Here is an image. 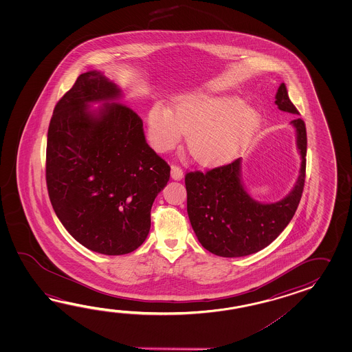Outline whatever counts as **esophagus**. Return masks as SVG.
I'll list each match as a JSON object with an SVG mask.
<instances>
[{"instance_id":"34e87169","label":"esophagus","mask_w":352,"mask_h":352,"mask_svg":"<svg viewBox=\"0 0 352 352\" xmlns=\"http://www.w3.org/2000/svg\"><path fill=\"white\" fill-rule=\"evenodd\" d=\"M171 176H173V179H177V181L182 179V177H184L182 168H181L179 165L171 166Z\"/></svg>"}]
</instances>
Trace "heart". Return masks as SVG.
Returning <instances> with one entry per match:
<instances>
[{
    "label": "heart",
    "instance_id": "obj_1",
    "mask_svg": "<svg viewBox=\"0 0 352 352\" xmlns=\"http://www.w3.org/2000/svg\"><path fill=\"white\" fill-rule=\"evenodd\" d=\"M258 120V112L239 98L192 94L179 98L173 112L162 105L152 107L148 126L155 148L170 150L186 133L190 155L210 164L239 150Z\"/></svg>",
    "mask_w": 352,
    "mask_h": 352
}]
</instances>
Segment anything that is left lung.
I'll list each match as a JSON object with an SVG mask.
<instances>
[{
	"label": "left lung",
	"instance_id": "1",
	"mask_svg": "<svg viewBox=\"0 0 352 352\" xmlns=\"http://www.w3.org/2000/svg\"><path fill=\"white\" fill-rule=\"evenodd\" d=\"M283 112L299 114L288 97L285 82L276 96ZM302 157L298 179L283 200L261 204L244 190L240 179V158L206 171L185 175L187 214L202 247L212 254L236 258L268 247L292 220L306 179L307 132L303 120H292Z\"/></svg>",
	"mask_w": 352,
	"mask_h": 352
}]
</instances>
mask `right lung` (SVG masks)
I'll use <instances>...</instances> for the list:
<instances>
[{
	"label": "right lung",
	"instance_id": "1",
	"mask_svg": "<svg viewBox=\"0 0 352 352\" xmlns=\"http://www.w3.org/2000/svg\"><path fill=\"white\" fill-rule=\"evenodd\" d=\"M99 72L78 76L60 98L46 143V186L56 217L82 245L105 255L142 245L151 208L170 166L146 142L141 117ZM104 101L98 114L87 103Z\"/></svg>",
	"mask_w": 352,
	"mask_h": 352
}]
</instances>
